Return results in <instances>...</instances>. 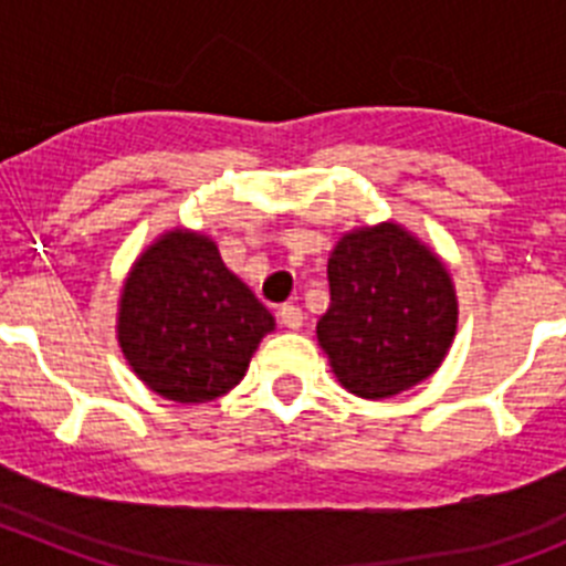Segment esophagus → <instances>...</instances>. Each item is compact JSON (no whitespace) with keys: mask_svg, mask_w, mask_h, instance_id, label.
I'll list each match as a JSON object with an SVG mask.
<instances>
[{"mask_svg":"<svg viewBox=\"0 0 566 566\" xmlns=\"http://www.w3.org/2000/svg\"><path fill=\"white\" fill-rule=\"evenodd\" d=\"M277 317L280 323H283L286 328H292V332H297V328L303 326V312H300L297 306H283L277 312Z\"/></svg>","mask_w":566,"mask_h":566,"instance_id":"obj_1","label":"esophagus"}]
</instances>
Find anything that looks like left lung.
Returning a JSON list of instances; mask_svg holds the SVG:
<instances>
[{"instance_id": "8db88e82", "label": "left lung", "mask_w": 566, "mask_h": 566, "mask_svg": "<svg viewBox=\"0 0 566 566\" xmlns=\"http://www.w3.org/2000/svg\"><path fill=\"white\" fill-rule=\"evenodd\" d=\"M332 306L317 337L352 394L382 399L422 382L457 332L442 260L397 223L345 234L328 260Z\"/></svg>"}]
</instances>
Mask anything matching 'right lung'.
I'll return each instance as SVG.
<instances>
[{
  "label": "right lung",
  "mask_w": 566,
  "mask_h": 566,
  "mask_svg": "<svg viewBox=\"0 0 566 566\" xmlns=\"http://www.w3.org/2000/svg\"><path fill=\"white\" fill-rule=\"evenodd\" d=\"M274 319L203 234L169 232L124 283L118 339L133 371L175 402L234 388Z\"/></svg>",
  "instance_id": "add662e5"
}]
</instances>
